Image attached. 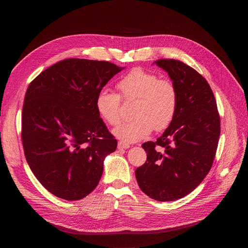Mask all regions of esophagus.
Instances as JSON below:
<instances>
[{
    "instance_id": "34e87169",
    "label": "esophagus",
    "mask_w": 248,
    "mask_h": 248,
    "mask_svg": "<svg viewBox=\"0 0 248 248\" xmlns=\"http://www.w3.org/2000/svg\"><path fill=\"white\" fill-rule=\"evenodd\" d=\"M130 146L128 144H126V142L123 141H120L118 144V149H128Z\"/></svg>"
}]
</instances>
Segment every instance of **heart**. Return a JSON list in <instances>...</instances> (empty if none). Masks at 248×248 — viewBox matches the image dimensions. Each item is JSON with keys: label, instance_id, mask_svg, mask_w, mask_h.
Masks as SVG:
<instances>
[{"label": "heart", "instance_id": "heart-1", "mask_svg": "<svg viewBox=\"0 0 248 248\" xmlns=\"http://www.w3.org/2000/svg\"><path fill=\"white\" fill-rule=\"evenodd\" d=\"M117 88L124 100H136L132 121L114 129V134L125 142H136L147 138L154 129L166 130L174 121L179 94L174 81L159 78L157 74L142 68H134L118 82ZM121 97L103 89L96 97V108L100 117L111 126L122 120Z\"/></svg>", "mask_w": 248, "mask_h": 248}]
</instances>
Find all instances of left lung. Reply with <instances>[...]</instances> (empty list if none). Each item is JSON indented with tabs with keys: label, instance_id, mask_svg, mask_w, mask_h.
<instances>
[{
	"label": "left lung",
	"instance_id": "1",
	"mask_svg": "<svg viewBox=\"0 0 248 248\" xmlns=\"http://www.w3.org/2000/svg\"><path fill=\"white\" fill-rule=\"evenodd\" d=\"M156 64L177 87L178 108L162 136L141 145L147 160L136 170V177L148 197L169 202L196 189L211 170L220 118L212 90L197 70L174 59L157 60Z\"/></svg>",
	"mask_w": 248,
	"mask_h": 248
}]
</instances>
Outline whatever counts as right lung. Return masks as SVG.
Here are the masks:
<instances>
[{"mask_svg": "<svg viewBox=\"0 0 248 248\" xmlns=\"http://www.w3.org/2000/svg\"><path fill=\"white\" fill-rule=\"evenodd\" d=\"M122 69L107 61L66 59L30 82L22 147L33 174L54 196L78 201L98 185L103 160L118 141L97 111L96 97Z\"/></svg>", "mask_w": 248, "mask_h": 248, "instance_id": "add662e5", "label": "right lung"}]
</instances>
